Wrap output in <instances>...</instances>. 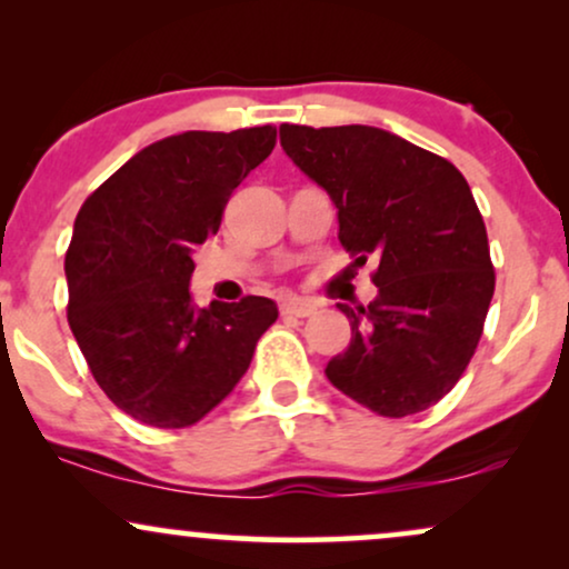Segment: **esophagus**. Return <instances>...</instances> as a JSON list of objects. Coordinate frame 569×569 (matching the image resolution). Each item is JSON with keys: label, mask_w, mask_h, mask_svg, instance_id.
I'll return each instance as SVG.
<instances>
[{"label": "esophagus", "mask_w": 569, "mask_h": 569, "mask_svg": "<svg viewBox=\"0 0 569 569\" xmlns=\"http://www.w3.org/2000/svg\"><path fill=\"white\" fill-rule=\"evenodd\" d=\"M316 310H318V305L310 302V299H302V297H286L283 302H280V312H283V316H293V318H310Z\"/></svg>", "instance_id": "34e87169"}]
</instances>
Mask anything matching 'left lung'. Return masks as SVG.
Listing matches in <instances>:
<instances>
[{
    "mask_svg": "<svg viewBox=\"0 0 569 569\" xmlns=\"http://www.w3.org/2000/svg\"><path fill=\"white\" fill-rule=\"evenodd\" d=\"M280 147L337 208L339 243L375 272L367 307L339 305L350 345L326 377L382 417L441 401L471 361L495 293L487 227L449 160L371 126H280Z\"/></svg>",
    "mask_w": 569,
    "mask_h": 569,
    "instance_id": "8db88e82",
    "label": "left lung"
}]
</instances>
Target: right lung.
Segmentation results:
<instances>
[{"label":"right lung","instance_id":"right-lung-1","mask_svg":"<svg viewBox=\"0 0 569 569\" xmlns=\"http://www.w3.org/2000/svg\"><path fill=\"white\" fill-rule=\"evenodd\" d=\"M276 147V128L187 130L136 152L84 200L67 251L69 326L114 407L152 428H187L232 393L267 297L194 305L192 251L217 234L227 198Z\"/></svg>","mask_w":569,"mask_h":569}]
</instances>
